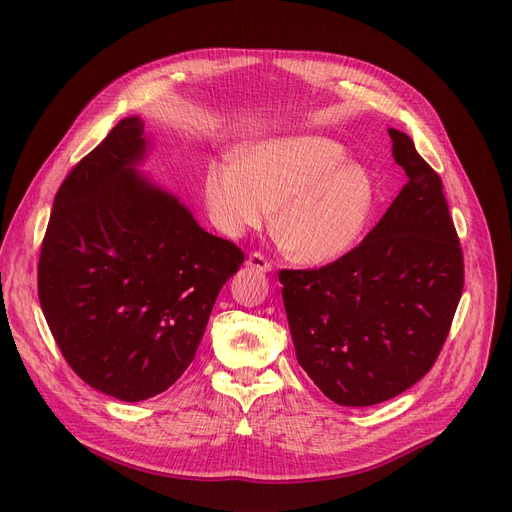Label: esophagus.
<instances>
[{"label": "esophagus", "instance_id": "34e87169", "mask_svg": "<svg viewBox=\"0 0 512 512\" xmlns=\"http://www.w3.org/2000/svg\"><path fill=\"white\" fill-rule=\"evenodd\" d=\"M247 265L257 272H272V261L265 259L261 253H251L247 259Z\"/></svg>", "mask_w": 512, "mask_h": 512}]
</instances>
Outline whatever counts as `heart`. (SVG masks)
I'll return each mask as SVG.
<instances>
[{"label": "heart", "mask_w": 512, "mask_h": 512, "mask_svg": "<svg viewBox=\"0 0 512 512\" xmlns=\"http://www.w3.org/2000/svg\"><path fill=\"white\" fill-rule=\"evenodd\" d=\"M205 205L228 236L270 224L292 259L326 265L361 240L375 209L371 174L344 145L319 134L261 141L245 161H215L205 172Z\"/></svg>", "instance_id": "b5f03b06"}]
</instances>
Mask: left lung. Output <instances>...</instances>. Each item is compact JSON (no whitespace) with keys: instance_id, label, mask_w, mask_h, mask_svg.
Wrapping results in <instances>:
<instances>
[{"instance_id":"obj_1","label":"left lung","mask_w":512,"mask_h":512,"mask_svg":"<svg viewBox=\"0 0 512 512\" xmlns=\"http://www.w3.org/2000/svg\"><path fill=\"white\" fill-rule=\"evenodd\" d=\"M392 155L409 182L359 247L319 270H280L299 365L336 405H378L436 363L465 267L442 180L405 132Z\"/></svg>"}]
</instances>
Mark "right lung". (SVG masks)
Listing matches in <instances>:
<instances>
[{"mask_svg":"<svg viewBox=\"0 0 512 512\" xmlns=\"http://www.w3.org/2000/svg\"><path fill=\"white\" fill-rule=\"evenodd\" d=\"M145 124L120 120L70 170L39 257V303L68 365L124 402L168 390L193 363L245 255L137 174Z\"/></svg>","mask_w":512,"mask_h":512,"instance_id":"right-lung-1","label":"right lung"}]
</instances>
